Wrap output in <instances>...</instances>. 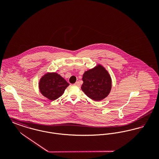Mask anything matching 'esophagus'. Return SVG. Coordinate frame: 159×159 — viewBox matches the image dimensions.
I'll list each match as a JSON object with an SVG mask.
<instances>
[{
  "mask_svg": "<svg viewBox=\"0 0 159 159\" xmlns=\"http://www.w3.org/2000/svg\"><path fill=\"white\" fill-rule=\"evenodd\" d=\"M75 85H76L77 86H80V83L79 82H76V83H75Z\"/></svg>",
  "mask_w": 159,
  "mask_h": 159,
  "instance_id": "1",
  "label": "esophagus"
}]
</instances>
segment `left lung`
<instances>
[{"instance_id": "8db88e82", "label": "left lung", "mask_w": 159, "mask_h": 159, "mask_svg": "<svg viewBox=\"0 0 159 159\" xmlns=\"http://www.w3.org/2000/svg\"><path fill=\"white\" fill-rule=\"evenodd\" d=\"M81 89L90 98L99 101L106 98L111 89V78L103 66L98 64L84 73Z\"/></svg>"}]
</instances>
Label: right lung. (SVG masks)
Here are the masks:
<instances>
[{"label":"right lung","mask_w":159,"mask_h":159,"mask_svg":"<svg viewBox=\"0 0 159 159\" xmlns=\"http://www.w3.org/2000/svg\"><path fill=\"white\" fill-rule=\"evenodd\" d=\"M69 83L57 73H48L40 79L39 88L46 98L53 101L60 97Z\"/></svg>","instance_id":"add662e5"}]
</instances>
